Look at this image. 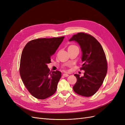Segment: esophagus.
I'll return each mask as SVG.
<instances>
[{
	"instance_id": "esophagus-1",
	"label": "esophagus",
	"mask_w": 125,
	"mask_h": 125,
	"mask_svg": "<svg viewBox=\"0 0 125 125\" xmlns=\"http://www.w3.org/2000/svg\"><path fill=\"white\" fill-rule=\"evenodd\" d=\"M63 75L64 77H68L69 76V74H67V73H63Z\"/></svg>"
}]
</instances>
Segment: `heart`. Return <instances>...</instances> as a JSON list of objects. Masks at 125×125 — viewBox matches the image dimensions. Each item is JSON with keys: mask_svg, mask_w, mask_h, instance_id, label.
Masks as SVG:
<instances>
[{"mask_svg": "<svg viewBox=\"0 0 125 125\" xmlns=\"http://www.w3.org/2000/svg\"><path fill=\"white\" fill-rule=\"evenodd\" d=\"M74 46V45H71V46Z\"/></svg>", "mask_w": 125, "mask_h": 125, "instance_id": "obj_1", "label": "heart"}]
</instances>
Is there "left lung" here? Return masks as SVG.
<instances>
[{"mask_svg":"<svg viewBox=\"0 0 125 125\" xmlns=\"http://www.w3.org/2000/svg\"><path fill=\"white\" fill-rule=\"evenodd\" d=\"M80 45L82 52L81 69L84 75L75 74L77 82L73 86L74 91L83 96H91L95 94L104 81L107 71V63L105 52L100 43L88 34L78 33L69 40Z\"/></svg>","mask_w":125,"mask_h":125,"instance_id":"obj_1","label":"left lung"}]
</instances>
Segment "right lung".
<instances>
[{
  "label": "right lung",
  "instance_id": "obj_1",
  "mask_svg": "<svg viewBox=\"0 0 125 125\" xmlns=\"http://www.w3.org/2000/svg\"><path fill=\"white\" fill-rule=\"evenodd\" d=\"M64 36L38 39L30 41L22 52L20 74L22 81L31 95L44 100L56 92L61 73L50 72L47 64L62 43Z\"/></svg>",
  "mask_w": 125,
  "mask_h": 125
}]
</instances>
